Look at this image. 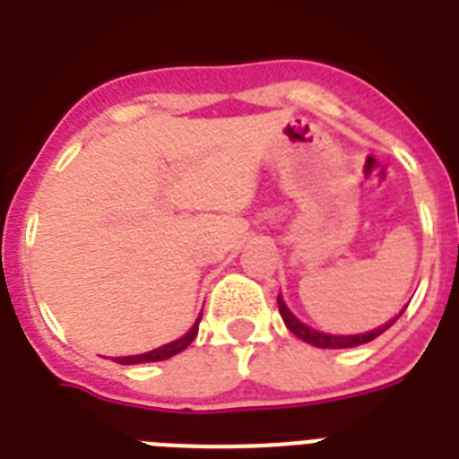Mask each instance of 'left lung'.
<instances>
[{
	"mask_svg": "<svg viewBox=\"0 0 459 459\" xmlns=\"http://www.w3.org/2000/svg\"><path fill=\"white\" fill-rule=\"evenodd\" d=\"M279 312L281 316H283V321H286L288 331L293 335H298L300 341L309 342V345H314V348H326V350H338V348H355V345H364V342L374 341V338H378V335L384 333L385 328H391L395 321H398V316L403 312L395 316V319L391 321V324H385V326L377 328V331H371V333H362V335H328V333H319V331H314V328L305 326L302 321H298L290 314V309L286 307V302L281 300L279 295Z\"/></svg>",
	"mask_w": 459,
	"mask_h": 459,
	"instance_id": "8db88e82",
	"label": "left lung"
}]
</instances>
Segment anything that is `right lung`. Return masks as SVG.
I'll return each mask as SVG.
<instances>
[{
    "mask_svg": "<svg viewBox=\"0 0 459 459\" xmlns=\"http://www.w3.org/2000/svg\"><path fill=\"white\" fill-rule=\"evenodd\" d=\"M197 326H200V321L195 324L190 331H187L183 338H178V341L169 342V345H161V348L157 350H150V352H145V355H133V357H117L118 364H138V362H159V359H169V357L178 355V352H183V350L190 345V342L195 341V335H197Z\"/></svg>",
    "mask_w": 459,
    "mask_h": 459,
    "instance_id": "obj_1",
    "label": "right lung"
}]
</instances>
